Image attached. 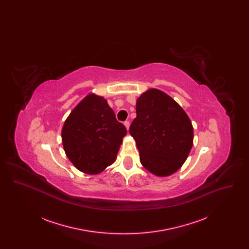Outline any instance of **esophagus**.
Segmentation results:
<instances>
[{
  "mask_svg": "<svg viewBox=\"0 0 249 249\" xmlns=\"http://www.w3.org/2000/svg\"><path fill=\"white\" fill-rule=\"evenodd\" d=\"M124 125H125V127H126V129L129 130V128H130V122H129V121H125V122H124Z\"/></svg>",
  "mask_w": 249,
  "mask_h": 249,
  "instance_id": "1",
  "label": "esophagus"
}]
</instances>
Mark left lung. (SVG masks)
Returning <instances> with one entry per match:
<instances>
[{"label": "left lung", "instance_id": "obj_1", "mask_svg": "<svg viewBox=\"0 0 249 249\" xmlns=\"http://www.w3.org/2000/svg\"><path fill=\"white\" fill-rule=\"evenodd\" d=\"M136 118L130 124L142 165L157 177L175 174L193 145L189 116L165 92L150 89L136 101Z\"/></svg>", "mask_w": 249, "mask_h": 249}]
</instances>
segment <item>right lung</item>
Returning <instances> with one entry per match:
<instances>
[{
	"mask_svg": "<svg viewBox=\"0 0 249 249\" xmlns=\"http://www.w3.org/2000/svg\"><path fill=\"white\" fill-rule=\"evenodd\" d=\"M127 130L102 96L87 95L64 121L61 140L73 166L88 175H98L117 159Z\"/></svg>",
	"mask_w": 249,
	"mask_h": 249,
	"instance_id": "add662e5",
	"label": "right lung"
}]
</instances>
